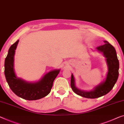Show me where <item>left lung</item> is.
<instances>
[{"label":"left lung","instance_id":"obj_1","mask_svg":"<svg viewBox=\"0 0 124 124\" xmlns=\"http://www.w3.org/2000/svg\"><path fill=\"white\" fill-rule=\"evenodd\" d=\"M105 44L97 47V49L103 53L106 58L108 65V72L107 74L106 80L102 84L96 87L93 91L86 92L78 90L76 87L75 80L72 74L71 75V87L74 92L81 96L96 99L106 95L114 87L119 77V62L117 59L116 50L113 46L108 41L105 40Z\"/></svg>","mask_w":124,"mask_h":124}]
</instances>
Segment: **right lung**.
<instances>
[{"instance_id":"1","label":"right lung","mask_w":124,"mask_h":124,"mask_svg":"<svg viewBox=\"0 0 124 124\" xmlns=\"http://www.w3.org/2000/svg\"><path fill=\"white\" fill-rule=\"evenodd\" d=\"M18 40L9 49L5 60L4 73L9 87L18 96L27 100H36L48 95L53 86V81L60 72V70H54L44 76L36 83H28L18 78L14 71V56Z\"/></svg>"}]
</instances>
